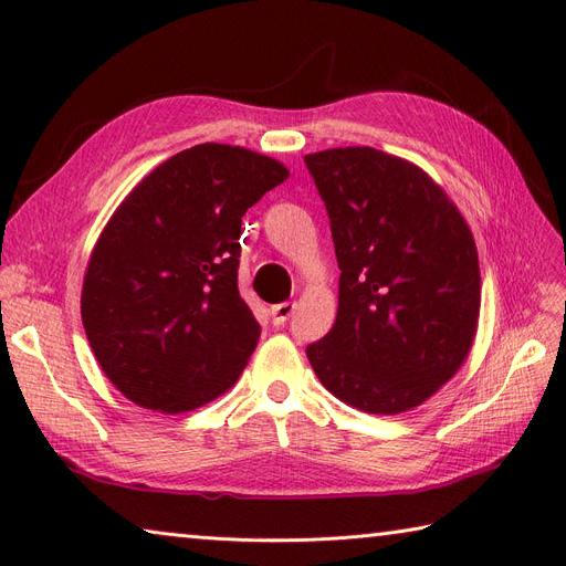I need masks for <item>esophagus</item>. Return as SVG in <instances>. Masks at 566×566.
Here are the masks:
<instances>
[{
    "instance_id": "1",
    "label": "esophagus",
    "mask_w": 566,
    "mask_h": 566,
    "mask_svg": "<svg viewBox=\"0 0 566 566\" xmlns=\"http://www.w3.org/2000/svg\"><path fill=\"white\" fill-rule=\"evenodd\" d=\"M295 314V302H283V304H276L271 306V321L273 325H285L287 318Z\"/></svg>"
}]
</instances>
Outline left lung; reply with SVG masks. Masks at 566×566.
Returning <instances> with one entry per match:
<instances>
[{
    "mask_svg": "<svg viewBox=\"0 0 566 566\" xmlns=\"http://www.w3.org/2000/svg\"><path fill=\"white\" fill-rule=\"evenodd\" d=\"M339 266L333 331L306 347L323 387L364 413L420 406L465 361L482 276L472 231L413 163L370 146L304 156Z\"/></svg>",
    "mask_w": 566,
    "mask_h": 566,
    "instance_id": "8db88e82",
    "label": "left lung"
}]
</instances>
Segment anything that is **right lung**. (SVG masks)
<instances>
[{"label":"right lung","instance_id":"right-lung-1","mask_svg":"<svg viewBox=\"0 0 566 566\" xmlns=\"http://www.w3.org/2000/svg\"><path fill=\"white\" fill-rule=\"evenodd\" d=\"M287 177L262 153L198 144L119 202L84 273L82 325L129 401L186 413L241 378L262 333L238 295L241 221Z\"/></svg>","mask_w":566,"mask_h":566}]
</instances>
